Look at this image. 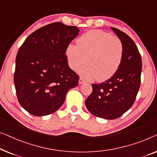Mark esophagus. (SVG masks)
<instances>
[{
	"label": "esophagus",
	"instance_id": "1",
	"mask_svg": "<svg viewBox=\"0 0 157 157\" xmlns=\"http://www.w3.org/2000/svg\"><path fill=\"white\" fill-rule=\"evenodd\" d=\"M85 82V79H84L83 78H79V85H82V84H84Z\"/></svg>",
	"mask_w": 157,
	"mask_h": 157
}]
</instances>
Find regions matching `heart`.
Masks as SVG:
<instances>
[{
    "label": "heart",
    "mask_w": 157,
    "mask_h": 157,
    "mask_svg": "<svg viewBox=\"0 0 157 157\" xmlns=\"http://www.w3.org/2000/svg\"><path fill=\"white\" fill-rule=\"evenodd\" d=\"M71 68L86 79L106 81L113 77L122 63L124 48L122 42L113 35L99 29L86 32L78 39V44L71 43L65 49ZM88 59H87V57Z\"/></svg>",
    "instance_id": "1"
}]
</instances>
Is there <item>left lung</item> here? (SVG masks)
Segmentation results:
<instances>
[{"mask_svg": "<svg viewBox=\"0 0 157 157\" xmlns=\"http://www.w3.org/2000/svg\"><path fill=\"white\" fill-rule=\"evenodd\" d=\"M122 42L123 59L113 77L101 84H92V92L85 100L92 115L113 120L129 110L136 99L140 86L142 58L136 44L124 32L111 27Z\"/></svg>", "mask_w": 157, "mask_h": 157, "instance_id": "obj_1", "label": "left lung"}]
</instances>
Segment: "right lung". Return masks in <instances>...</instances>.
Returning <instances> with one entry per match:
<instances>
[{
    "label": "right lung",
    "instance_id": "right-lung-1",
    "mask_svg": "<svg viewBox=\"0 0 157 157\" xmlns=\"http://www.w3.org/2000/svg\"><path fill=\"white\" fill-rule=\"evenodd\" d=\"M79 32L77 27L51 23L30 34L19 49L14 83L19 103L32 115L54 113L78 86L79 76L70 68L65 49Z\"/></svg>",
    "mask_w": 157,
    "mask_h": 157
}]
</instances>
